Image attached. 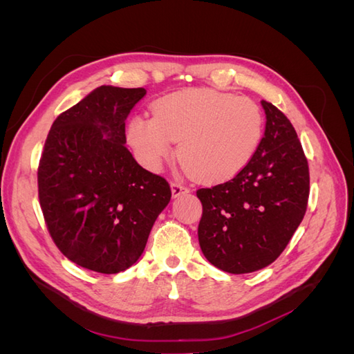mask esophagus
<instances>
[{
    "label": "esophagus",
    "mask_w": 354,
    "mask_h": 354,
    "mask_svg": "<svg viewBox=\"0 0 354 354\" xmlns=\"http://www.w3.org/2000/svg\"><path fill=\"white\" fill-rule=\"evenodd\" d=\"M186 194H189L187 187L181 186L180 183H174V181L171 183V195H173V198H178V196L186 195Z\"/></svg>",
    "instance_id": "34e87169"
}]
</instances>
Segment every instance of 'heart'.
I'll list each match as a JSON object with an SVG mask.
<instances>
[{
    "label": "heart",
    "mask_w": 354,
    "mask_h": 354,
    "mask_svg": "<svg viewBox=\"0 0 354 354\" xmlns=\"http://www.w3.org/2000/svg\"><path fill=\"white\" fill-rule=\"evenodd\" d=\"M263 115L248 97L190 88L159 99L153 116L128 124V142L147 168L177 155L189 173L207 183L226 181L248 165L260 145Z\"/></svg>",
    "instance_id": "heart-1"
}]
</instances>
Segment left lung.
Masks as SVG:
<instances>
[{
  "instance_id": "obj_1",
  "label": "left lung",
  "mask_w": 354,
  "mask_h": 354,
  "mask_svg": "<svg viewBox=\"0 0 354 354\" xmlns=\"http://www.w3.org/2000/svg\"><path fill=\"white\" fill-rule=\"evenodd\" d=\"M264 137L239 174L199 189L198 238L217 269L251 273L272 264L286 248L307 209L308 164L288 118L263 100Z\"/></svg>"
}]
</instances>
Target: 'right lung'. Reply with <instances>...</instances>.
<instances>
[{
  "label": "right lung",
  "mask_w": 354,
  "mask_h": 354,
  "mask_svg": "<svg viewBox=\"0 0 354 354\" xmlns=\"http://www.w3.org/2000/svg\"><path fill=\"white\" fill-rule=\"evenodd\" d=\"M145 94L102 85L60 113L47 136L39 205L57 248L84 269L113 274L131 267L171 199L168 181L125 147V120Z\"/></svg>",
  "instance_id": "add662e5"
}]
</instances>
